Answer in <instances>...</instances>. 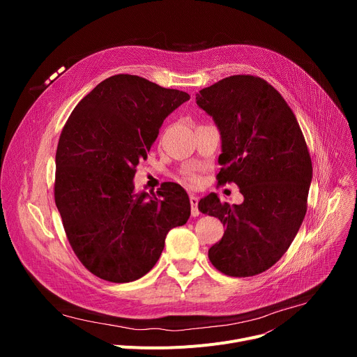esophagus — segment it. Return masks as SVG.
Listing matches in <instances>:
<instances>
[{"label": "esophagus", "instance_id": "obj_1", "mask_svg": "<svg viewBox=\"0 0 357 357\" xmlns=\"http://www.w3.org/2000/svg\"><path fill=\"white\" fill-rule=\"evenodd\" d=\"M190 213H192V216L193 218H197L199 215H200V212H199V209H197V202H199V199H197V196H195V195H190Z\"/></svg>", "mask_w": 357, "mask_h": 357}]
</instances>
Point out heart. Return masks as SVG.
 Instances as JSON below:
<instances>
[{
	"label": "heart",
	"instance_id": "b5f03b06",
	"mask_svg": "<svg viewBox=\"0 0 357 357\" xmlns=\"http://www.w3.org/2000/svg\"><path fill=\"white\" fill-rule=\"evenodd\" d=\"M186 178H188V181H189L190 183H193V185H197V183L200 182V178H199V175H197V174H195V172H190V174H188V175H186Z\"/></svg>",
	"mask_w": 357,
	"mask_h": 357
}]
</instances>
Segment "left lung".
I'll return each instance as SVG.
<instances>
[{"mask_svg":"<svg viewBox=\"0 0 357 357\" xmlns=\"http://www.w3.org/2000/svg\"><path fill=\"white\" fill-rule=\"evenodd\" d=\"M196 103L222 135L218 182H234L241 205L211 193L199 211L226 227L209 260L229 277L273 267L295 238L308 208L312 161L299 124L282 96L264 79L234 75L202 89Z\"/></svg>","mask_w":357,"mask_h":357,"instance_id":"obj_1","label":"left lung"}]
</instances>
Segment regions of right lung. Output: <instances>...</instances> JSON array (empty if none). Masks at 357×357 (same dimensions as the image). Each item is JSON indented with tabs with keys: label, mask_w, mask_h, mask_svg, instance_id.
<instances>
[{
	"label": "right lung",
	"mask_w": 357,
	"mask_h": 357,
	"mask_svg": "<svg viewBox=\"0 0 357 357\" xmlns=\"http://www.w3.org/2000/svg\"><path fill=\"white\" fill-rule=\"evenodd\" d=\"M190 96L134 75L98 83L69 116L56 149L55 203L72 250L96 277L130 282L158 261L190 216L185 189L137 192L132 178L165 117Z\"/></svg>",
	"instance_id": "right-lung-1"
}]
</instances>
